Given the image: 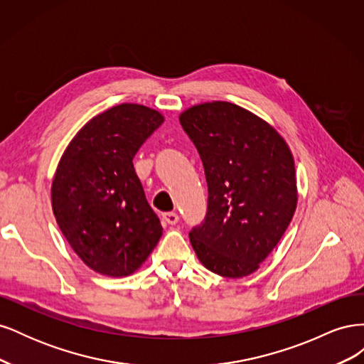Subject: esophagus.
Listing matches in <instances>:
<instances>
[{"mask_svg": "<svg viewBox=\"0 0 364 364\" xmlns=\"http://www.w3.org/2000/svg\"><path fill=\"white\" fill-rule=\"evenodd\" d=\"M162 218L165 220V223L176 225V223H178V220H179V215L176 214V213H165V214L162 215Z\"/></svg>", "mask_w": 364, "mask_h": 364, "instance_id": "1", "label": "esophagus"}]
</instances>
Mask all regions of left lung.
<instances>
[{"mask_svg":"<svg viewBox=\"0 0 364 364\" xmlns=\"http://www.w3.org/2000/svg\"><path fill=\"white\" fill-rule=\"evenodd\" d=\"M203 162L205 223L190 232L203 266L245 278L259 269L297 206L294 158L266 119L229 102L194 105L179 115Z\"/></svg>","mask_w":364,"mask_h":364,"instance_id":"1","label":"left lung"}]
</instances>
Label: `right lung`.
I'll list each match as a JSON object with an SVG mask.
<instances>
[{
	"label": "right lung",
	"mask_w": 364,
	"mask_h": 364,
	"mask_svg": "<svg viewBox=\"0 0 364 364\" xmlns=\"http://www.w3.org/2000/svg\"><path fill=\"white\" fill-rule=\"evenodd\" d=\"M164 119L144 105L107 109L77 132L54 171L51 206L62 234L105 277L135 273L162 235L132 161Z\"/></svg>",
	"instance_id": "right-lung-1"
}]
</instances>
